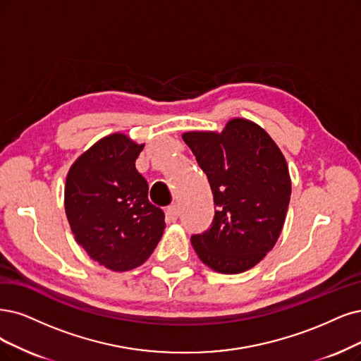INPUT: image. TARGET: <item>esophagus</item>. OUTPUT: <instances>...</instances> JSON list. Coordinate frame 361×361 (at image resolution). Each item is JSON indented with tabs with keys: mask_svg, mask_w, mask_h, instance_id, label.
<instances>
[{
	"mask_svg": "<svg viewBox=\"0 0 361 361\" xmlns=\"http://www.w3.org/2000/svg\"><path fill=\"white\" fill-rule=\"evenodd\" d=\"M166 216H168L169 220L176 221V220L178 219V216H180V208H178V205H177V204L169 205V207L166 208Z\"/></svg>",
	"mask_w": 361,
	"mask_h": 361,
	"instance_id": "34e87169",
	"label": "esophagus"
}]
</instances>
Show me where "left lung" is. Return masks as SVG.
<instances>
[{
	"label": "left lung",
	"mask_w": 361,
	"mask_h": 361,
	"mask_svg": "<svg viewBox=\"0 0 361 361\" xmlns=\"http://www.w3.org/2000/svg\"><path fill=\"white\" fill-rule=\"evenodd\" d=\"M183 140L207 173L217 207L211 229L192 236L197 257L220 274L255 268L286 221L291 180L284 154L268 132L241 117L221 132H184Z\"/></svg>",
	"instance_id": "obj_1"
}]
</instances>
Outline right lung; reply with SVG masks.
Wrapping results in <instances>:
<instances>
[{
	"label": "right lung",
	"mask_w": 361,
	"mask_h": 361,
	"mask_svg": "<svg viewBox=\"0 0 361 361\" xmlns=\"http://www.w3.org/2000/svg\"><path fill=\"white\" fill-rule=\"evenodd\" d=\"M144 144L110 133L80 154L65 181V214L78 245L114 272L135 269L164 235L165 214L149 201L135 168Z\"/></svg>",
	"instance_id": "1"
}]
</instances>
